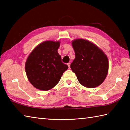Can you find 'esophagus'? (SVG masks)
<instances>
[{"label":"esophagus","mask_w":130,"mask_h":130,"mask_svg":"<svg viewBox=\"0 0 130 130\" xmlns=\"http://www.w3.org/2000/svg\"><path fill=\"white\" fill-rule=\"evenodd\" d=\"M67 65H68V66L69 67V68L70 69V63H68Z\"/></svg>","instance_id":"34e87169"}]
</instances>
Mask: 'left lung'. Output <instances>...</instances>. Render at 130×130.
Listing matches in <instances>:
<instances>
[{
  "mask_svg": "<svg viewBox=\"0 0 130 130\" xmlns=\"http://www.w3.org/2000/svg\"><path fill=\"white\" fill-rule=\"evenodd\" d=\"M75 58L70 68L81 85L87 88L100 86L108 75V57L97 45L87 40L77 39L72 41Z\"/></svg>",
  "mask_w": 130,
  "mask_h": 130,
  "instance_id": "obj_1",
  "label": "left lung"
}]
</instances>
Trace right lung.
<instances>
[{
    "instance_id": "add662e5",
    "label": "right lung",
    "mask_w": 130,
    "mask_h": 130,
    "mask_svg": "<svg viewBox=\"0 0 130 130\" xmlns=\"http://www.w3.org/2000/svg\"><path fill=\"white\" fill-rule=\"evenodd\" d=\"M60 45V41H44L38 45L27 58V77L38 90L48 91L54 87L68 69V66L62 62L58 53Z\"/></svg>"
}]
</instances>
